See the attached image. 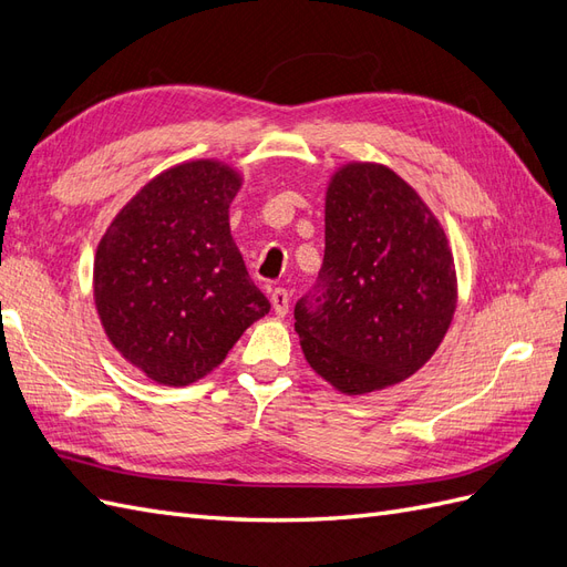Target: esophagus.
<instances>
[{
	"mask_svg": "<svg viewBox=\"0 0 567 567\" xmlns=\"http://www.w3.org/2000/svg\"><path fill=\"white\" fill-rule=\"evenodd\" d=\"M271 307H274V312H277L279 317H286V315H288L290 293H288L286 288H274V290H271Z\"/></svg>",
	"mask_w": 567,
	"mask_h": 567,
	"instance_id": "1",
	"label": "esophagus"
}]
</instances>
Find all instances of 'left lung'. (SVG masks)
<instances>
[{
  "label": "left lung",
  "mask_w": 567,
  "mask_h": 567,
  "mask_svg": "<svg viewBox=\"0 0 567 567\" xmlns=\"http://www.w3.org/2000/svg\"><path fill=\"white\" fill-rule=\"evenodd\" d=\"M323 221V265L293 312L305 359L348 394L409 379L456 307L442 227L402 177L371 163L333 177Z\"/></svg>",
  "instance_id": "8db88e82"
}]
</instances>
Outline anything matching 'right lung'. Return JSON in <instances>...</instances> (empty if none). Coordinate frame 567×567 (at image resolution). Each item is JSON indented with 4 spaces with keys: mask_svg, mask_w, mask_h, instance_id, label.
Instances as JSON below:
<instances>
[{
    "mask_svg": "<svg viewBox=\"0 0 567 567\" xmlns=\"http://www.w3.org/2000/svg\"><path fill=\"white\" fill-rule=\"evenodd\" d=\"M236 173L215 161L151 179L104 234L94 298L113 346L148 379L188 385L210 373L269 312L229 236Z\"/></svg>",
    "mask_w": 567,
    "mask_h": 567,
    "instance_id": "right-lung-1",
    "label": "right lung"
}]
</instances>
